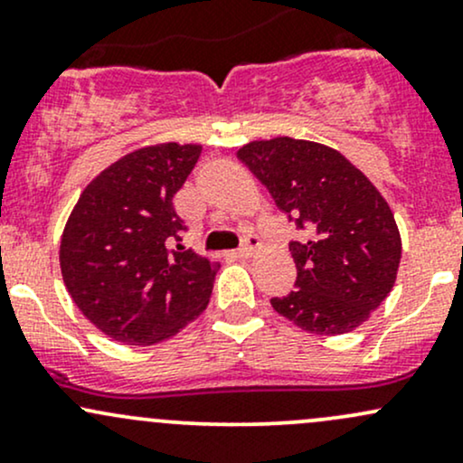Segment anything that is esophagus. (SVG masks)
<instances>
[{
	"label": "esophagus",
	"mask_w": 463,
	"mask_h": 463,
	"mask_svg": "<svg viewBox=\"0 0 463 463\" xmlns=\"http://www.w3.org/2000/svg\"><path fill=\"white\" fill-rule=\"evenodd\" d=\"M259 246H261V243H259V237L257 235H248L246 239H243V246L237 248L235 254L239 259H248V257H252L254 252H257Z\"/></svg>",
	"instance_id": "1"
}]
</instances>
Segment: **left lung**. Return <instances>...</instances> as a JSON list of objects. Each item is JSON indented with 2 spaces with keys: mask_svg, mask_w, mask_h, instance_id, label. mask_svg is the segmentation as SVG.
<instances>
[{
  "mask_svg": "<svg viewBox=\"0 0 463 463\" xmlns=\"http://www.w3.org/2000/svg\"><path fill=\"white\" fill-rule=\"evenodd\" d=\"M300 231L289 241L296 289L274 311L302 331L350 333L387 298L401 263V235L383 195L333 147L276 137L237 152Z\"/></svg>",
  "mask_w": 463,
  "mask_h": 463,
  "instance_id": "1",
  "label": "left lung"
}]
</instances>
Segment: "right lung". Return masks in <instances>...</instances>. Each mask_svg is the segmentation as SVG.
Listing matches in <instances>:
<instances>
[{
	"mask_svg": "<svg viewBox=\"0 0 463 463\" xmlns=\"http://www.w3.org/2000/svg\"><path fill=\"white\" fill-rule=\"evenodd\" d=\"M200 146L143 147L104 169L73 206L61 269L73 302L104 335L150 346L206 309L220 263L183 248L174 195Z\"/></svg>",
	"mask_w": 463,
	"mask_h": 463,
	"instance_id": "obj_1",
	"label": "right lung"
}]
</instances>
